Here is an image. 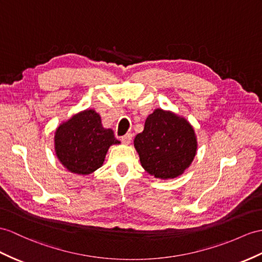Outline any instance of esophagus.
<instances>
[{"label": "esophagus", "mask_w": 262, "mask_h": 262, "mask_svg": "<svg viewBox=\"0 0 262 262\" xmlns=\"http://www.w3.org/2000/svg\"><path fill=\"white\" fill-rule=\"evenodd\" d=\"M131 140H132L131 133H126L125 136L121 138V141H122V143H124V144H129L131 142Z\"/></svg>", "instance_id": "obj_1"}]
</instances>
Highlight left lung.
<instances>
[{"instance_id":"obj_1","label":"left lung","mask_w":262,"mask_h":262,"mask_svg":"<svg viewBox=\"0 0 262 262\" xmlns=\"http://www.w3.org/2000/svg\"><path fill=\"white\" fill-rule=\"evenodd\" d=\"M192 125L173 112L157 109L146 118L144 130L135 138L140 162L158 179H173L189 168L196 153Z\"/></svg>"}]
</instances>
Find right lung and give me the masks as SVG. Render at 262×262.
Masks as SVG:
<instances>
[{"label": "right lung", "instance_id": "1", "mask_svg": "<svg viewBox=\"0 0 262 262\" xmlns=\"http://www.w3.org/2000/svg\"><path fill=\"white\" fill-rule=\"evenodd\" d=\"M120 141L111 129H104L100 114L94 110H84L66 122L55 131V155L70 172L90 174L104 162L107 150Z\"/></svg>", "mask_w": 262, "mask_h": 262}]
</instances>
